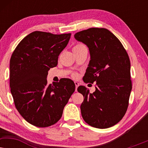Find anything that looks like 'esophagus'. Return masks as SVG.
Returning <instances> with one entry per match:
<instances>
[{"label": "esophagus", "mask_w": 148, "mask_h": 148, "mask_svg": "<svg viewBox=\"0 0 148 148\" xmlns=\"http://www.w3.org/2000/svg\"><path fill=\"white\" fill-rule=\"evenodd\" d=\"M75 91H77V88L78 86H79V83L77 82H75Z\"/></svg>", "instance_id": "esophagus-1"}]
</instances>
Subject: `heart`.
I'll return each instance as SVG.
<instances>
[{
  "label": "heart",
  "instance_id": "b5f03b06",
  "mask_svg": "<svg viewBox=\"0 0 148 148\" xmlns=\"http://www.w3.org/2000/svg\"><path fill=\"white\" fill-rule=\"evenodd\" d=\"M82 47H85L84 44H83L82 43H78V44H77L76 45L74 46V47L73 48V50H77V49H79V48H82ZM73 76L76 77L77 76V73H73Z\"/></svg>",
  "mask_w": 148,
  "mask_h": 148
}]
</instances>
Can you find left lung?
<instances>
[{"label":"left lung","instance_id":"8db88e82","mask_svg":"<svg viewBox=\"0 0 148 148\" xmlns=\"http://www.w3.org/2000/svg\"><path fill=\"white\" fill-rule=\"evenodd\" d=\"M74 36L90 50L84 82H96L93 94L85 86L77 88L84 98L80 107L83 119L96 128L114 126L127 112L132 89L128 54L120 40L105 28H89Z\"/></svg>","mask_w":148,"mask_h":148}]
</instances>
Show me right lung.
Listing matches in <instances>:
<instances>
[{
  "instance_id": "1",
  "label": "right lung",
  "mask_w": 148,
  "mask_h": 148,
  "mask_svg": "<svg viewBox=\"0 0 148 148\" xmlns=\"http://www.w3.org/2000/svg\"><path fill=\"white\" fill-rule=\"evenodd\" d=\"M71 35L34 32L19 42L11 55L10 88L15 106L22 117L36 127L57 123L75 90L70 79L53 85L46 79L48 70L57 65Z\"/></svg>"
}]
</instances>
